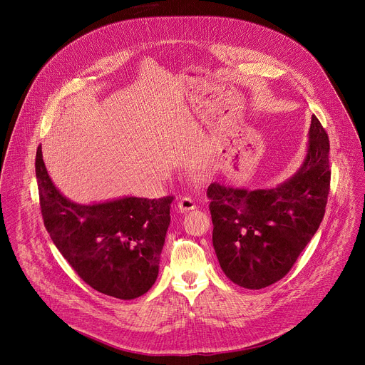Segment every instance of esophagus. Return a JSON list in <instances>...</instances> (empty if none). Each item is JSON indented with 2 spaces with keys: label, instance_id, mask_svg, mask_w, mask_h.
Wrapping results in <instances>:
<instances>
[{
  "label": "esophagus",
  "instance_id": "esophagus-1",
  "mask_svg": "<svg viewBox=\"0 0 365 365\" xmlns=\"http://www.w3.org/2000/svg\"><path fill=\"white\" fill-rule=\"evenodd\" d=\"M178 207L179 211L182 212H187V211H192V210H196V202L192 199V197H182L179 202H178Z\"/></svg>",
  "mask_w": 365,
  "mask_h": 365
}]
</instances>
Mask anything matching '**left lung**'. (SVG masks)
Instances as JSON below:
<instances>
[{"instance_id":"1","label":"left lung","mask_w":365,"mask_h":365,"mask_svg":"<svg viewBox=\"0 0 365 365\" xmlns=\"http://www.w3.org/2000/svg\"><path fill=\"white\" fill-rule=\"evenodd\" d=\"M297 172L273 187L211 183L212 244L227 277L245 289L283 279L318 231L329 193V140L314 115Z\"/></svg>"}]
</instances>
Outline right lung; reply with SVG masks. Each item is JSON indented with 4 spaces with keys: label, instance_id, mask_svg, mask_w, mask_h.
I'll return each mask as SVG.
<instances>
[{
    "label": "right lung",
    "instance_id": "add662e5",
    "mask_svg": "<svg viewBox=\"0 0 365 365\" xmlns=\"http://www.w3.org/2000/svg\"><path fill=\"white\" fill-rule=\"evenodd\" d=\"M36 178L44 227L78 276L92 289L123 300L147 293L159 274L173 197L76 203L51 182L41 145Z\"/></svg>",
    "mask_w": 365,
    "mask_h": 365
}]
</instances>
